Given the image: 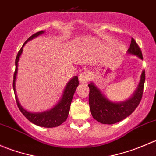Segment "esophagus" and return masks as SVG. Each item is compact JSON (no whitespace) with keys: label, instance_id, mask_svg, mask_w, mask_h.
I'll use <instances>...</instances> for the list:
<instances>
[{"label":"esophagus","instance_id":"34e87169","mask_svg":"<svg viewBox=\"0 0 156 156\" xmlns=\"http://www.w3.org/2000/svg\"><path fill=\"white\" fill-rule=\"evenodd\" d=\"M90 75L88 72H84L80 75L79 76V81L81 83H87L90 81Z\"/></svg>","mask_w":156,"mask_h":156}]
</instances>
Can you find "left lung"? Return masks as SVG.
Here are the masks:
<instances>
[{
	"mask_svg": "<svg viewBox=\"0 0 156 156\" xmlns=\"http://www.w3.org/2000/svg\"><path fill=\"white\" fill-rule=\"evenodd\" d=\"M127 53L143 59L140 48L133 38H131V43ZM145 77V71L144 70L139 85L133 96L126 101L121 103H113L108 100L93 82L88 84L90 88L89 105L93 118L97 122L106 125H112L126 119L132 114L140 103L144 93Z\"/></svg>",
	"mask_w": 156,
	"mask_h": 156,
	"instance_id": "obj_1",
	"label": "left lung"
}]
</instances>
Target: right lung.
<instances>
[{
    "label": "right lung",
    "instance_id": "right-lung-1",
    "mask_svg": "<svg viewBox=\"0 0 156 156\" xmlns=\"http://www.w3.org/2000/svg\"><path fill=\"white\" fill-rule=\"evenodd\" d=\"M44 32V31H40L36 32L35 34H32L28 40L26 41L23 45L22 48L20 49V51L18 52L16 58L15 64H16V70L13 75V82H12V87H13L14 94H15L16 101L17 106L20 108V112L23 114V115L30 121L31 123L34 124V125H37L40 127H57L60 125L61 124L63 123L67 119L69 115V109H70V105L72 103V98H73L74 94H75L76 88L79 84L78 82V76H75L69 81L67 85L66 86L65 90H64L63 94L61 98L60 101L58 103L51 109L48 110V111L42 112H30L25 109L23 106L20 105V102H19L18 98H17L16 94V88H15V81L17 75V70H18V62L20 59V56H21L22 53H23V48L24 45L27 43L28 41L31 39L34 38V37H37L40 34H43Z\"/></svg>",
    "mask_w": 156,
    "mask_h": 156
}]
</instances>
